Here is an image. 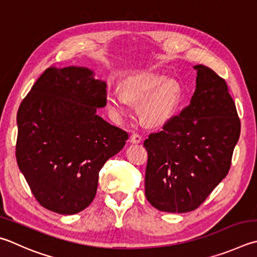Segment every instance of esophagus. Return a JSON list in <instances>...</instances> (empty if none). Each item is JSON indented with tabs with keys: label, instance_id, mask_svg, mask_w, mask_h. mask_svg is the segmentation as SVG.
<instances>
[{
	"label": "esophagus",
	"instance_id": "1",
	"mask_svg": "<svg viewBox=\"0 0 257 257\" xmlns=\"http://www.w3.org/2000/svg\"><path fill=\"white\" fill-rule=\"evenodd\" d=\"M129 141H130V143H133V144H139V143H142L143 138H142V136L139 134L134 133L132 136H130Z\"/></svg>",
	"mask_w": 257,
	"mask_h": 257
}]
</instances>
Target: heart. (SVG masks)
Returning a JSON list of instances; mask_svg holds the SVG:
<instances>
[{
	"label": "heart",
	"mask_w": 257,
	"mask_h": 257,
	"mask_svg": "<svg viewBox=\"0 0 257 257\" xmlns=\"http://www.w3.org/2000/svg\"><path fill=\"white\" fill-rule=\"evenodd\" d=\"M181 100L180 84L158 72H145L129 77L123 84V91L114 88L106 95L108 108L118 119L129 113L130 101L143 102L142 116L151 125L169 120L179 108Z\"/></svg>",
	"instance_id": "1"
}]
</instances>
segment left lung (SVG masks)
<instances>
[{"label": "left lung", "mask_w": 257, "mask_h": 257, "mask_svg": "<svg viewBox=\"0 0 257 257\" xmlns=\"http://www.w3.org/2000/svg\"><path fill=\"white\" fill-rule=\"evenodd\" d=\"M190 104L144 146L145 194L153 207L183 213L197 209L230 169L240 120L226 81L203 65Z\"/></svg>", "instance_id": "left-lung-1"}]
</instances>
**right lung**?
I'll list each match as a JSON object with an SVG mask.
<instances>
[{"mask_svg": "<svg viewBox=\"0 0 257 257\" xmlns=\"http://www.w3.org/2000/svg\"><path fill=\"white\" fill-rule=\"evenodd\" d=\"M105 105V82L76 66L47 68L21 102L16 157L44 208L74 214L93 201L100 170L128 139L96 114Z\"/></svg>", "mask_w": 257, "mask_h": 257, "instance_id": "1", "label": "right lung"}]
</instances>
